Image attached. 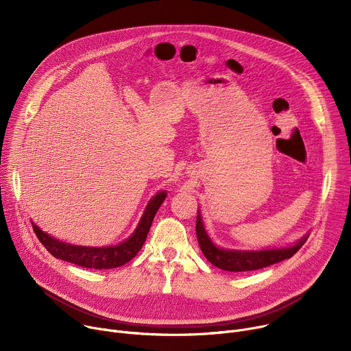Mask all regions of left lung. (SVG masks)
I'll list each match as a JSON object with an SVG mask.
<instances>
[{
	"mask_svg": "<svg viewBox=\"0 0 351 351\" xmlns=\"http://www.w3.org/2000/svg\"><path fill=\"white\" fill-rule=\"evenodd\" d=\"M197 221H195V233L197 240L202 248L206 258L219 269L229 271V272H245V271H256L272 264L280 263L286 258L294 256L300 247H302L306 240L308 239V233L303 237H300L295 243L282 248H267V250H232V248H222L217 245L211 237L208 236L202 213L197 210Z\"/></svg>",
	"mask_w": 351,
	"mask_h": 351,
	"instance_id": "left-lung-1",
	"label": "left lung"
}]
</instances>
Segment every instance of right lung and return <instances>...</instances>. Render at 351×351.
<instances>
[{
    "label": "right lung",
    "instance_id": "right-lung-1",
    "mask_svg": "<svg viewBox=\"0 0 351 351\" xmlns=\"http://www.w3.org/2000/svg\"><path fill=\"white\" fill-rule=\"evenodd\" d=\"M165 198L167 191L160 190L148 202L134 232L126 240L115 245H76L49 236L48 233L43 232L34 222H32V225L41 244L48 250L49 254H53L56 258L91 269H112L125 265L132 258H134V256L140 252L147 239V233L149 228H152L153 219Z\"/></svg>",
    "mask_w": 351,
    "mask_h": 351
}]
</instances>
